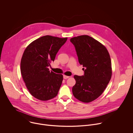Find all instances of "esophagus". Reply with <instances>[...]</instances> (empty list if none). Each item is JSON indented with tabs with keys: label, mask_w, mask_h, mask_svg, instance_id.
<instances>
[{
	"label": "esophagus",
	"mask_w": 133,
	"mask_h": 133,
	"mask_svg": "<svg viewBox=\"0 0 133 133\" xmlns=\"http://www.w3.org/2000/svg\"><path fill=\"white\" fill-rule=\"evenodd\" d=\"M69 77V76H66V75H63V78L64 79H66V78H68Z\"/></svg>",
	"instance_id": "esophagus-1"
}]
</instances>
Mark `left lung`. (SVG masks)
Here are the masks:
<instances>
[{
    "instance_id": "1",
    "label": "left lung",
    "mask_w": 133,
    "mask_h": 133,
    "mask_svg": "<svg viewBox=\"0 0 133 133\" xmlns=\"http://www.w3.org/2000/svg\"><path fill=\"white\" fill-rule=\"evenodd\" d=\"M70 42L75 48L79 64L85 68L84 75L74 76L76 84L73 94L81 101L90 102L102 94L111 79L110 57L105 46L89 36L73 37Z\"/></svg>"
}]
</instances>
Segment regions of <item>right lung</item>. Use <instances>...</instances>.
I'll use <instances>...</instances> for the list:
<instances>
[{"label": "right lung", "mask_w": 133, "mask_h": 133, "mask_svg": "<svg viewBox=\"0 0 133 133\" xmlns=\"http://www.w3.org/2000/svg\"><path fill=\"white\" fill-rule=\"evenodd\" d=\"M67 39L44 36L32 42L23 53L21 61L23 81L30 94L40 100H50L58 93L63 75L50 72L48 66Z\"/></svg>", "instance_id": "add662e5"}]
</instances>
